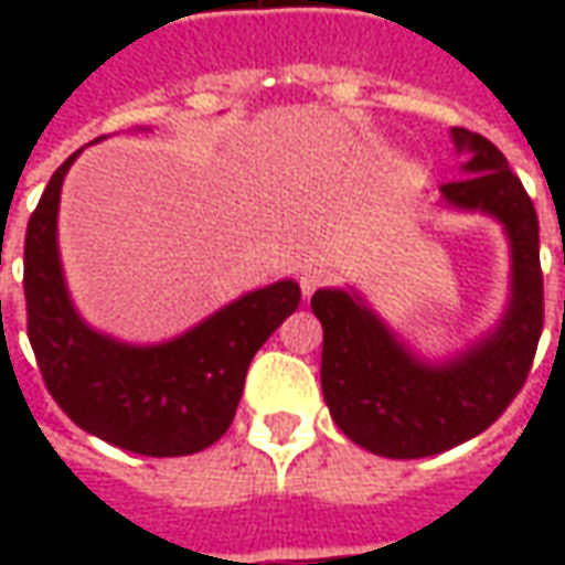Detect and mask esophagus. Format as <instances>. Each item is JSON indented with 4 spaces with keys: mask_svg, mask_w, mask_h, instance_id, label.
Instances as JSON below:
<instances>
[{
    "mask_svg": "<svg viewBox=\"0 0 565 565\" xmlns=\"http://www.w3.org/2000/svg\"><path fill=\"white\" fill-rule=\"evenodd\" d=\"M330 281V269L327 266H308V269H302V275H299V287H302V296H311L318 287H323V284Z\"/></svg>",
    "mask_w": 565,
    "mask_h": 565,
    "instance_id": "1",
    "label": "esophagus"
}]
</instances>
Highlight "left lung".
Returning <instances> with one entry per match:
<instances>
[{"instance_id":"obj_1","label":"left lung","mask_w":565,"mask_h":565,"mask_svg":"<svg viewBox=\"0 0 565 565\" xmlns=\"http://www.w3.org/2000/svg\"><path fill=\"white\" fill-rule=\"evenodd\" d=\"M472 160L441 193L457 209L487 211L511 242V306L490 339L445 366H426L396 342L363 302L344 290H318L311 308L323 323L320 384L332 420L360 448L417 460L460 445L521 393L545 327V281L539 263V217L521 178L484 136L454 127Z\"/></svg>"}]
</instances>
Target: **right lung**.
<instances>
[{
	"label": "right lung",
	"instance_id": "right-lung-1",
	"mask_svg": "<svg viewBox=\"0 0 565 565\" xmlns=\"http://www.w3.org/2000/svg\"><path fill=\"white\" fill-rule=\"evenodd\" d=\"M75 157L44 186L23 242L26 332L44 387L81 429L115 448L145 457L196 454L230 429L247 366L296 311L299 284L254 290L196 330L153 348L93 332L68 302L56 254L60 190Z\"/></svg>",
	"mask_w": 565,
	"mask_h": 565
}]
</instances>
